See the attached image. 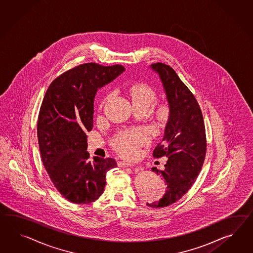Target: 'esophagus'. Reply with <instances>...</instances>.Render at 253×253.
Wrapping results in <instances>:
<instances>
[{
    "label": "esophagus",
    "instance_id": "34e87169",
    "mask_svg": "<svg viewBox=\"0 0 253 253\" xmlns=\"http://www.w3.org/2000/svg\"><path fill=\"white\" fill-rule=\"evenodd\" d=\"M118 166L120 167H135L133 164H129V163H126V162H124V161H120V162H118Z\"/></svg>",
    "mask_w": 253,
    "mask_h": 253
}]
</instances>
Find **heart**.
<instances>
[{"label": "heart", "instance_id": "1", "mask_svg": "<svg viewBox=\"0 0 253 253\" xmlns=\"http://www.w3.org/2000/svg\"><path fill=\"white\" fill-rule=\"evenodd\" d=\"M130 96L133 103H142L151 107L156 101V93L152 86L147 84H136L130 87ZM103 99L102 104L106 101ZM168 107L161 105L157 110V115L160 119H166L168 115ZM149 134L144 129H135L124 131L117 136L113 142V146L119 154L125 157H133L137 154L138 147L148 141Z\"/></svg>", "mask_w": 253, "mask_h": 253}]
</instances>
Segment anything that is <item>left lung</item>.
Returning <instances> with one entry per match:
<instances>
[{
	"mask_svg": "<svg viewBox=\"0 0 253 253\" xmlns=\"http://www.w3.org/2000/svg\"><path fill=\"white\" fill-rule=\"evenodd\" d=\"M151 68L159 75L169 105L164 138L153 154L168 159L164 171L152 168L165 179L167 192L160 200L146 203L158 209L178 201L190 189L203 167L207 140L202 111L189 88L170 66L156 63Z\"/></svg>",
	"mask_w": 253,
	"mask_h": 253,
	"instance_id": "8db88e82",
	"label": "left lung"
}]
</instances>
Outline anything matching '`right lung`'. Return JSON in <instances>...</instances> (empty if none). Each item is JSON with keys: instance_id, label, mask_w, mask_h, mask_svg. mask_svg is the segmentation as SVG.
<instances>
[{"instance_id": "add662e5", "label": "right lung", "mask_w": 253, "mask_h": 253, "mask_svg": "<svg viewBox=\"0 0 253 253\" xmlns=\"http://www.w3.org/2000/svg\"><path fill=\"white\" fill-rule=\"evenodd\" d=\"M121 65L77 66L57 77L43 97L37 138L43 167L57 191L75 204L91 203L104 191L112 158L88 161L86 131L93 127L94 98L99 87L122 74Z\"/></svg>"}]
</instances>
